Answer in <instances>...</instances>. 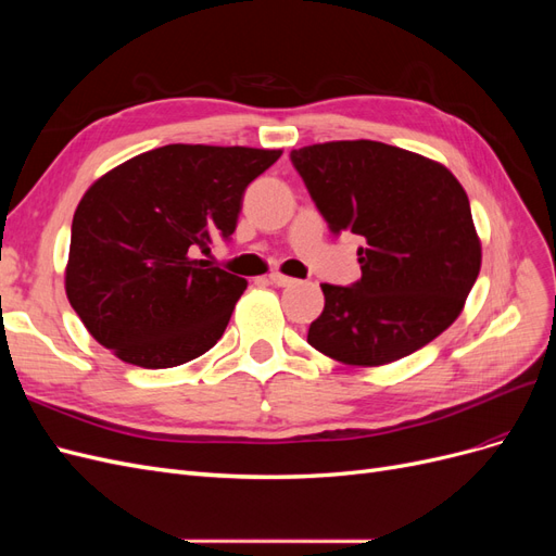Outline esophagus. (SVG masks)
Instances as JSON below:
<instances>
[{
  "label": "esophagus",
  "instance_id": "34e87169",
  "mask_svg": "<svg viewBox=\"0 0 556 556\" xmlns=\"http://www.w3.org/2000/svg\"><path fill=\"white\" fill-rule=\"evenodd\" d=\"M268 280H271L274 285H278V288H290V285H294V282H296L294 278H290V276H282V274H278V271L268 274Z\"/></svg>",
  "mask_w": 556,
  "mask_h": 556
}]
</instances>
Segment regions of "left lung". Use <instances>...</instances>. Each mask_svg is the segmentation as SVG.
Segmentation results:
<instances>
[{
	"instance_id": "8db88e82",
	"label": "left lung",
	"mask_w": 556,
	"mask_h": 556,
	"mask_svg": "<svg viewBox=\"0 0 556 556\" xmlns=\"http://www.w3.org/2000/svg\"><path fill=\"white\" fill-rule=\"evenodd\" d=\"M292 164L329 229L366 241L362 278L323 285L308 343L348 366H382L441 336L482 264L468 197L447 166L366 139L304 146Z\"/></svg>"
}]
</instances>
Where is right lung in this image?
Here are the masks:
<instances>
[{"label":"right lung","mask_w":556,"mask_h":556,"mask_svg":"<svg viewBox=\"0 0 556 556\" xmlns=\"http://www.w3.org/2000/svg\"><path fill=\"white\" fill-rule=\"evenodd\" d=\"M282 150L172 143L97 178L72 223L64 290L117 359L172 368L225 333L248 280L199 260L229 239L248 185Z\"/></svg>","instance_id":"obj_1"}]
</instances>
